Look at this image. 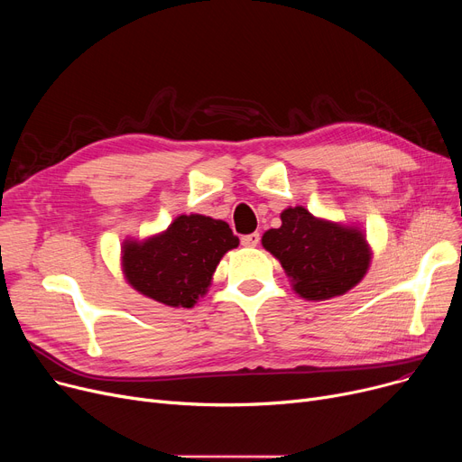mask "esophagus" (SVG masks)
Masks as SVG:
<instances>
[{
    "label": "esophagus",
    "mask_w": 462,
    "mask_h": 462,
    "mask_svg": "<svg viewBox=\"0 0 462 462\" xmlns=\"http://www.w3.org/2000/svg\"><path fill=\"white\" fill-rule=\"evenodd\" d=\"M260 244V234L258 232H253V234H247L241 237V245L244 247H256Z\"/></svg>",
    "instance_id": "1"
}]
</instances>
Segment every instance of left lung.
<instances>
[{
    "label": "left lung",
    "instance_id": "1",
    "mask_svg": "<svg viewBox=\"0 0 462 462\" xmlns=\"http://www.w3.org/2000/svg\"><path fill=\"white\" fill-rule=\"evenodd\" d=\"M281 228L263 234L262 245L282 263L305 300H329L356 286L369 268V247L354 228L322 221L305 208L281 213Z\"/></svg>",
    "mask_w": 462,
    "mask_h": 462
}]
</instances>
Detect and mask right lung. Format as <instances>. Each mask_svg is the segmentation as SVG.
<instances>
[{"instance_id": "add662e5", "label": "right lung", "mask_w": 462, "mask_h": 462, "mask_svg": "<svg viewBox=\"0 0 462 462\" xmlns=\"http://www.w3.org/2000/svg\"><path fill=\"white\" fill-rule=\"evenodd\" d=\"M237 244V236L225 221L181 215L164 234L143 244H127L124 268L143 296L189 309L206 294L218 260Z\"/></svg>"}]
</instances>
